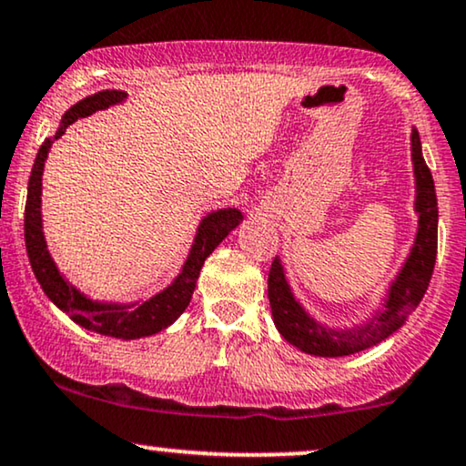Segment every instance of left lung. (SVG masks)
Segmentation results:
<instances>
[{
	"label": "left lung",
	"mask_w": 466,
	"mask_h": 466,
	"mask_svg": "<svg viewBox=\"0 0 466 466\" xmlns=\"http://www.w3.org/2000/svg\"><path fill=\"white\" fill-rule=\"evenodd\" d=\"M412 165L414 177H417V210H419V232L410 258L403 265L400 278L390 287L386 308L367 323L364 328L351 329V332H332L312 321L301 310L295 297L290 295L287 279H284L282 265L273 258L268 268V304H271L273 321H276L279 334L290 345L299 347L301 351L312 356H350L356 351L367 350L380 340L389 339L400 325L412 315L414 308L423 299L425 290L430 287L431 273L436 262V243H439V206H436L434 179H431L430 167L425 165L421 154V141L419 134L412 132Z\"/></svg>",
	"instance_id": "1"
}]
</instances>
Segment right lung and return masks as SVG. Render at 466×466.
Wrapping results in <instances>:
<instances>
[{
	"instance_id": "obj_1",
	"label": "right lung",
	"mask_w": 466,
	"mask_h": 466,
	"mask_svg": "<svg viewBox=\"0 0 466 466\" xmlns=\"http://www.w3.org/2000/svg\"><path fill=\"white\" fill-rule=\"evenodd\" d=\"M126 91H99L95 95H88L86 99L71 106L65 112L63 121H60L58 132L54 138H45V143L38 149L35 167H32L30 182H27V199H25V249L27 258H30L32 271L45 290V295L54 301L60 310L66 312L73 321L82 328L91 329V332L110 336V339H141V336H149L165 329L176 319L187 310L190 297H193L195 284H198L199 271L204 267V260L208 258L218 243L232 232L234 228L243 221V215L237 208L217 210L212 212L201 221L198 238H195L193 249H190L184 271L179 273L176 282L169 289L162 290L149 301H143L138 306H104L93 304L91 299L77 293L76 289L65 282L56 268L54 260L49 258L47 245H45L43 229H41V176L47 151L52 147L54 141L63 137L66 127L73 121L82 119V116L93 115L95 110L108 108V106L126 99Z\"/></svg>"
}]
</instances>
